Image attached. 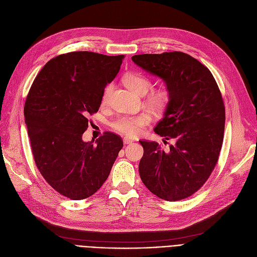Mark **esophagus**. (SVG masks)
Masks as SVG:
<instances>
[{
	"label": "esophagus",
	"mask_w": 257,
	"mask_h": 257,
	"mask_svg": "<svg viewBox=\"0 0 257 257\" xmlns=\"http://www.w3.org/2000/svg\"><path fill=\"white\" fill-rule=\"evenodd\" d=\"M123 143H124L125 145H130V144L133 143V141L130 140V139H128V138H125V139L123 140Z\"/></svg>",
	"instance_id": "esophagus-1"
}]
</instances>
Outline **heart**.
Returning a JSON list of instances; mask_svg holds the SVG:
<instances>
[{"label": "heart", "mask_w": 257, "mask_h": 257, "mask_svg": "<svg viewBox=\"0 0 257 257\" xmlns=\"http://www.w3.org/2000/svg\"><path fill=\"white\" fill-rule=\"evenodd\" d=\"M123 81L125 85L139 94H145L149 91L152 87L151 80L147 76L141 73H129L124 76ZM112 90V86L109 84L107 85L102 94V104L106 105L109 100V96ZM171 101V93L167 88H156L149 92L147 97V104L149 105L152 110L160 112L165 110ZM152 121V116L143 112L136 115H123L112 121L111 127L116 132L123 134V136L134 138L139 136L142 130L150 125Z\"/></svg>", "instance_id": "b5f03b06"}]
</instances>
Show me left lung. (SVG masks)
<instances>
[{"label": "left lung", "mask_w": 257, "mask_h": 257, "mask_svg": "<svg viewBox=\"0 0 257 257\" xmlns=\"http://www.w3.org/2000/svg\"><path fill=\"white\" fill-rule=\"evenodd\" d=\"M132 61L163 79L171 93L154 131L174 144L164 149L156 142L140 141L141 179L160 199L183 200L203 186L218 163L225 128L222 93L210 71L188 54H142Z\"/></svg>", "instance_id": "obj_1"}]
</instances>
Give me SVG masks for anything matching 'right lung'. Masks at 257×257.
<instances>
[{"label":"right lung","mask_w":257,"mask_h":257,"mask_svg":"<svg viewBox=\"0 0 257 257\" xmlns=\"http://www.w3.org/2000/svg\"><path fill=\"white\" fill-rule=\"evenodd\" d=\"M123 59L87 51L61 54L46 63L27 96L24 114L35 165L54 190L72 200L99 190L123 148L112 132L96 144L82 141L87 116L99 110Z\"/></svg>","instance_id":"right-lung-1"}]
</instances>
